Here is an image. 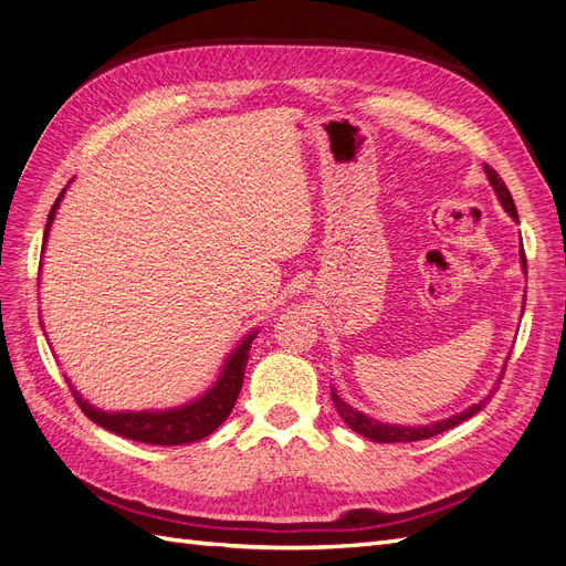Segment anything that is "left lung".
<instances>
[{"instance_id":"left-lung-1","label":"left lung","mask_w":566,"mask_h":566,"mask_svg":"<svg viewBox=\"0 0 566 566\" xmlns=\"http://www.w3.org/2000/svg\"><path fill=\"white\" fill-rule=\"evenodd\" d=\"M484 172H486V179H489V184H491V188H493L495 198L501 200L503 210L512 217V221H517V224H520V214H517V208H515V200H512L505 181H503V179L499 177V172H495V169H491L489 165L484 167ZM520 264H522V271L526 273V256H524V250H520ZM524 302H526V295H524ZM505 366H507V358H505V364H503V370H505ZM503 370H501V375H499V380H495V385L501 382ZM493 391H495V389L491 387L489 394H484V397L479 399L476 403H472V406H468L465 410H460V413H453V416L443 418V420H434V422H427V424H389V422H380V420H375V418H368L366 413H361V410H356V408L349 406L345 399H339L335 387H331L333 403H335V408H337L339 418L345 420L347 427H352V430H354L356 434H361V437H366V439H370V441H378V443L420 441V439H430V437H434V434L447 432V430H451V427L460 424L462 420H468V418H472L474 413H479V410H482V408L491 401Z\"/></svg>"}]
</instances>
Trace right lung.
I'll use <instances>...</instances> for the list:
<instances>
[{"instance_id": "obj_1", "label": "right lung", "mask_w": 566, "mask_h": 566, "mask_svg": "<svg viewBox=\"0 0 566 566\" xmlns=\"http://www.w3.org/2000/svg\"><path fill=\"white\" fill-rule=\"evenodd\" d=\"M71 184H73V179L67 181V186ZM65 188L59 193L54 208H51V212H49L44 238H42V250L46 248L49 231H51V224H54L56 212L61 208V200L65 198ZM42 328H44V323H42ZM254 337H256V328H252L248 335L238 339V345L229 352L224 364L219 366L214 382L202 394H198V397L188 399L186 403L172 406V408L104 410V408L90 403L75 389V385L71 380L67 378L65 380L75 394L82 413L87 416L92 422H96L98 427H104V430L125 437V439H132V441L153 443V447H179V443H193V441H200L208 434H212L217 427L229 418L238 394H241V387H243L245 366H248V356H250V347H252Z\"/></svg>"}]
</instances>
